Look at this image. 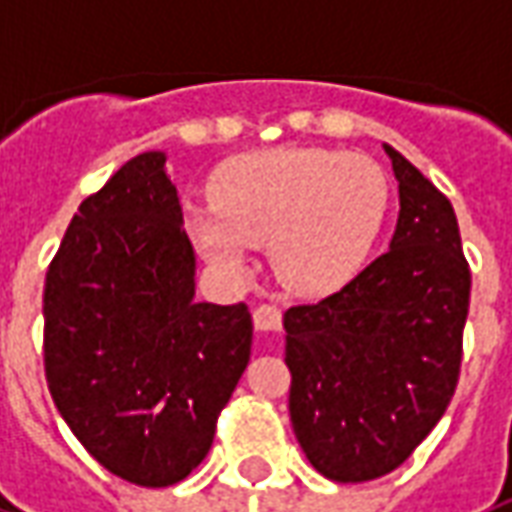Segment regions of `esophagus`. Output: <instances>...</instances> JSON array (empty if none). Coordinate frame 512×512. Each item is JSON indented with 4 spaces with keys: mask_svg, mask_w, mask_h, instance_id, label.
Here are the masks:
<instances>
[{
    "mask_svg": "<svg viewBox=\"0 0 512 512\" xmlns=\"http://www.w3.org/2000/svg\"><path fill=\"white\" fill-rule=\"evenodd\" d=\"M253 326L259 331H281V309L273 303H259L253 309Z\"/></svg>",
    "mask_w": 512,
    "mask_h": 512,
    "instance_id": "34e87169",
    "label": "esophagus"
}]
</instances>
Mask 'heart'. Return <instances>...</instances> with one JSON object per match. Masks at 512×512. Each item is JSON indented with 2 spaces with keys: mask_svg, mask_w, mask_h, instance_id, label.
Listing matches in <instances>:
<instances>
[{
  "mask_svg": "<svg viewBox=\"0 0 512 512\" xmlns=\"http://www.w3.org/2000/svg\"><path fill=\"white\" fill-rule=\"evenodd\" d=\"M390 209L379 161L354 150L276 147L239 155L211 181V206L192 209L189 236L225 270L270 242L276 276L295 292L345 287L368 262Z\"/></svg>",
  "mask_w": 512,
  "mask_h": 512,
  "instance_id": "b5f03b06",
  "label": "heart"
}]
</instances>
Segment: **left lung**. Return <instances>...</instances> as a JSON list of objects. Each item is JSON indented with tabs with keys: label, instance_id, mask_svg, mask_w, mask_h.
<instances>
[{
	"label": "left lung",
	"instance_id": "obj_1",
	"mask_svg": "<svg viewBox=\"0 0 512 512\" xmlns=\"http://www.w3.org/2000/svg\"><path fill=\"white\" fill-rule=\"evenodd\" d=\"M398 181L390 250L343 290L284 312L290 421L334 482L390 474L435 429L463 362L471 270L449 197L384 144Z\"/></svg>",
	"mask_w": 512,
	"mask_h": 512
}]
</instances>
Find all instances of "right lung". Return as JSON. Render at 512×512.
<instances>
[{"label":"right lung","mask_w":512,"mask_h":512,"mask_svg":"<svg viewBox=\"0 0 512 512\" xmlns=\"http://www.w3.org/2000/svg\"><path fill=\"white\" fill-rule=\"evenodd\" d=\"M167 155L130 158L69 222L44 284V370L74 438L142 488L186 479L245 373V303L195 301Z\"/></svg>","instance_id":"add662e5"}]
</instances>
